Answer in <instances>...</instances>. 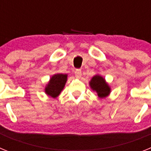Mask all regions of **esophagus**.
Instances as JSON below:
<instances>
[{"label": "esophagus", "mask_w": 151, "mask_h": 151, "mask_svg": "<svg viewBox=\"0 0 151 151\" xmlns=\"http://www.w3.org/2000/svg\"><path fill=\"white\" fill-rule=\"evenodd\" d=\"M75 75H76V78H81V76H82V71H81V69H76V70L75 71Z\"/></svg>", "instance_id": "obj_1"}]
</instances>
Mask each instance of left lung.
I'll use <instances>...</instances> for the list:
<instances>
[{
    "label": "left lung",
    "instance_id": "8db88e82",
    "mask_svg": "<svg viewBox=\"0 0 151 151\" xmlns=\"http://www.w3.org/2000/svg\"><path fill=\"white\" fill-rule=\"evenodd\" d=\"M91 88L93 91L97 92L100 98L107 97L110 93V87L101 76L96 75L91 79L89 82Z\"/></svg>",
    "mask_w": 151,
    "mask_h": 151
}]
</instances>
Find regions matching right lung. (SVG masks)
Segmentation results:
<instances>
[{"label":"right lung","mask_w":151,"mask_h":151,"mask_svg":"<svg viewBox=\"0 0 151 151\" xmlns=\"http://www.w3.org/2000/svg\"><path fill=\"white\" fill-rule=\"evenodd\" d=\"M67 81L66 74H55L50 78L48 84L45 87L46 94L53 98H56L60 95Z\"/></svg>","instance_id":"right-lung-1"}]
</instances>
